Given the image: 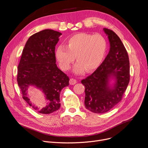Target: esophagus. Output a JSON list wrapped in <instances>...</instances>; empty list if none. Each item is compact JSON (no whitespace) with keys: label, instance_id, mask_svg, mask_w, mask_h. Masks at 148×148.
I'll list each match as a JSON object with an SVG mask.
<instances>
[{"label":"esophagus","instance_id":"obj_1","mask_svg":"<svg viewBox=\"0 0 148 148\" xmlns=\"http://www.w3.org/2000/svg\"><path fill=\"white\" fill-rule=\"evenodd\" d=\"M69 82H70V85H74L75 84H76V83L77 82V81L76 79H74V78H71V79H70Z\"/></svg>","mask_w":148,"mask_h":148}]
</instances>
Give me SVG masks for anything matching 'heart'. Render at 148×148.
<instances>
[{
    "label": "heart",
    "instance_id": "obj_1",
    "mask_svg": "<svg viewBox=\"0 0 148 148\" xmlns=\"http://www.w3.org/2000/svg\"><path fill=\"white\" fill-rule=\"evenodd\" d=\"M107 41L100 34L81 33L71 37L65 46H59L56 50V57L62 70L71 68L76 57L77 64L74 71L81 74L90 73L101 64L107 50Z\"/></svg>",
    "mask_w": 148,
    "mask_h": 148
}]
</instances>
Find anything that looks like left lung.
<instances>
[{"mask_svg": "<svg viewBox=\"0 0 148 148\" xmlns=\"http://www.w3.org/2000/svg\"><path fill=\"white\" fill-rule=\"evenodd\" d=\"M103 30L108 36L110 51L97 69L81 81L85 86V107L97 114L109 111L121 101L130 79L129 57L122 41L112 30Z\"/></svg>", "mask_w": 148, "mask_h": 148, "instance_id": "8db88e82", "label": "left lung"}]
</instances>
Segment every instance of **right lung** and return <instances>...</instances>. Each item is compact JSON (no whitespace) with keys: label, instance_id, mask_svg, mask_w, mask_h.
<instances>
[{"label":"right lung","instance_id":"add662e5","mask_svg":"<svg viewBox=\"0 0 148 148\" xmlns=\"http://www.w3.org/2000/svg\"><path fill=\"white\" fill-rule=\"evenodd\" d=\"M61 34L58 32L46 29L30 36L17 67V81L23 98L41 114H51L60 108V92L69 85V77L56 64L55 46ZM31 86L44 93L47 102L44 108H38L29 101L27 90Z\"/></svg>","mask_w":148,"mask_h":148}]
</instances>
